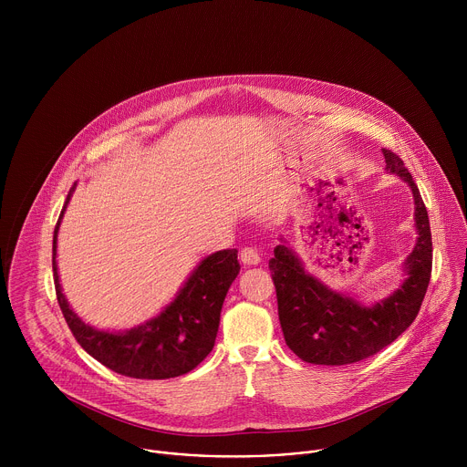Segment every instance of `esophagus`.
<instances>
[{
    "label": "esophagus",
    "instance_id": "esophagus-1",
    "mask_svg": "<svg viewBox=\"0 0 467 467\" xmlns=\"http://www.w3.org/2000/svg\"><path fill=\"white\" fill-rule=\"evenodd\" d=\"M240 260L245 264V265H256L260 264V254L256 249L253 247H244L242 253H240Z\"/></svg>",
    "mask_w": 467,
    "mask_h": 467
}]
</instances>
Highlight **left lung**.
<instances>
[{"label":"left lung","mask_w":467,"mask_h":467,"mask_svg":"<svg viewBox=\"0 0 467 467\" xmlns=\"http://www.w3.org/2000/svg\"><path fill=\"white\" fill-rule=\"evenodd\" d=\"M382 155L386 171L410 186L416 205L418 240L403 265L407 277L393 294L366 306L305 272L301 258L286 245V240L281 238L283 244L274 249L270 272L283 335L286 346L308 364L344 366L379 353L412 325L423 303L432 270L429 214L403 161L389 150H382Z\"/></svg>","instance_id":"8db88e82"}]
</instances>
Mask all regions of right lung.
<instances>
[{
	"mask_svg": "<svg viewBox=\"0 0 467 467\" xmlns=\"http://www.w3.org/2000/svg\"><path fill=\"white\" fill-rule=\"evenodd\" d=\"M76 184L68 192L53 233V279L58 306L79 346L109 369L132 379H171L192 371L213 351L225 296L240 274L238 251L223 249L199 262L164 310L123 332L85 323L66 301L57 268V234Z\"/></svg>",
	"mask_w": 467,
	"mask_h": 467,
	"instance_id": "obj_1",
	"label": "right lung"
}]
</instances>
